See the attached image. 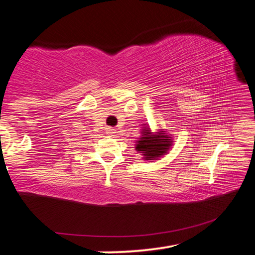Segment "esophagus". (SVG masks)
<instances>
[{
  "instance_id": "1",
  "label": "esophagus",
  "mask_w": 255,
  "mask_h": 255,
  "mask_svg": "<svg viewBox=\"0 0 255 255\" xmlns=\"http://www.w3.org/2000/svg\"><path fill=\"white\" fill-rule=\"evenodd\" d=\"M107 133H108V135H109V136H115V133H116V130H115V129L114 128H108V131H107Z\"/></svg>"
}]
</instances>
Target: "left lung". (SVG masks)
<instances>
[{"label":"left lung","mask_w":255,"mask_h":255,"mask_svg":"<svg viewBox=\"0 0 255 255\" xmlns=\"http://www.w3.org/2000/svg\"><path fill=\"white\" fill-rule=\"evenodd\" d=\"M171 138L164 133L153 135L148 130H144L143 137L139 140H137L136 150L143 153L144 158L147 159H156L157 157L163 156L167 152V149L171 146Z\"/></svg>","instance_id":"left-lung-1"}]
</instances>
